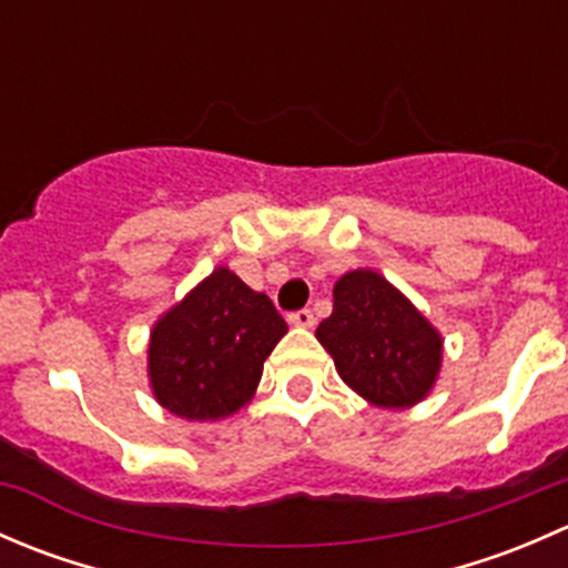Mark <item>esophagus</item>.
<instances>
[{
  "label": "esophagus",
  "instance_id": "1",
  "mask_svg": "<svg viewBox=\"0 0 568 568\" xmlns=\"http://www.w3.org/2000/svg\"><path fill=\"white\" fill-rule=\"evenodd\" d=\"M288 324H291V326H302V329H307V326L316 324V318H313L311 311H296V313H291V316H288Z\"/></svg>",
  "mask_w": 568,
  "mask_h": 568
}]
</instances>
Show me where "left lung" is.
<instances>
[{"label":"left lung","instance_id":"obj_1","mask_svg":"<svg viewBox=\"0 0 568 568\" xmlns=\"http://www.w3.org/2000/svg\"><path fill=\"white\" fill-rule=\"evenodd\" d=\"M316 337L341 379L379 409L428 398L443 368V335L374 268L346 272L332 288V316Z\"/></svg>","mask_w":568,"mask_h":568}]
</instances>
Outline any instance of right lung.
Segmentation results:
<instances>
[{
    "mask_svg": "<svg viewBox=\"0 0 568 568\" xmlns=\"http://www.w3.org/2000/svg\"><path fill=\"white\" fill-rule=\"evenodd\" d=\"M288 332L266 294L216 266L156 318L148 341L153 398L183 420H225L247 406L263 363Z\"/></svg>",
    "mask_w": 568,
    "mask_h": 568,
    "instance_id": "obj_1",
    "label": "right lung"
}]
</instances>
